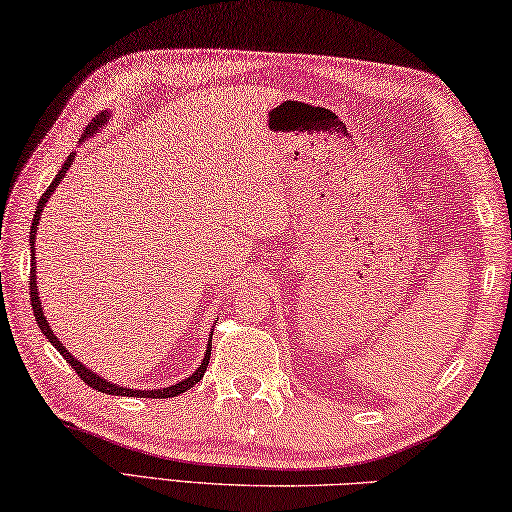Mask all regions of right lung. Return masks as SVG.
I'll list each match as a JSON object with an SVG mask.
<instances>
[{"label":"right lung","instance_id":"right-lung-1","mask_svg":"<svg viewBox=\"0 0 512 512\" xmlns=\"http://www.w3.org/2000/svg\"><path fill=\"white\" fill-rule=\"evenodd\" d=\"M108 117H111V113H102V115L97 117V120H92L90 127L86 129V133H83L79 142H83V140H88V138L95 136V133L104 127ZM74 158H77V152L67 156V161L63 163L61 170H58L54 181L49 183V188L43 192V197H40L38 206H36V215H33V220H31V231H29V249H31V279H29V292H31L33 317H36L38 329L43 331V335H45V338H47L49 342H52V347L58 351V354H61V356L67 360V363L72 365V370L79 374V379L86 381V383L90 385V388H95L97 392H106V395H117V397H147V399L177 397V395H181V392L190 390L192 385H195V383L201 379V376H204L208 360H211V347H213L211 340H213V331H211V335H208V345H206V351H204V358H201V365H199L197 370L192 372L190 376H186V379H181V381L172 383V385H167V388L136 390V388H127V385H117V383H113L111 379H104V376H99L95 370H90L88 365H83L81 360L74 358V356L70 354V351H67V347L63 345V342L56 338V333L52 331V326H49L47 317H45V313H43V306H40V304H43V301H40V297H38V283H36V231H38V224H40V215H43V211H45V204L49 201V197L54 195V190L58 188V183H61V181L67 177V170H70V167H72Z\"/></svg>","mask_w":512,"mask_h":512}]
</instances>
